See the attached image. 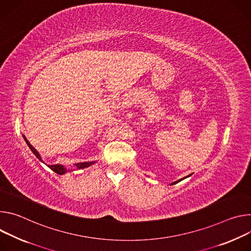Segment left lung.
Segmentation results:
<instances>
[{
  "label": "left lung",
  "mask_w": 251,
  "mask_h": 251,
  "mask_svg": "<svg viewBox=\"0 0 251 251\" xmlns=\"http://www.w3.org/2000/svg\"><path fill=\"white\" fill-rule=\"evenodd\" d=\"M191 175H192V174H191ZM191 175H188L187 176H184V177H182V178H180V179H178V180H176V181H174V182H172V183H171V185H174V184H176V183H177V182L181 181L182 179H184V178H186V177H189Z\"/></svg>",
  "instance_id": "8db88e82"
}]
</instances>
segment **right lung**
<instances>
[{
    "label": "right lung",
    "mask_w": 251,
    "mask_h": 251,
    "mask_svg": "<svg viewBox=\"0 0 251 251\" xmlns=\"http://www.w3.org/2000/svg\"><path fill=\"white\" fill-rule=\"evenodd\" d=\"M23 137H24V140H25V144L27 145V147L30 148V150L32 151V152L37 156V158L40 160V161H42V162H44V160L42 159V156H41V154L38 152V151L29 143V141L26 140V137L25 136V135H23ZM45 163V162H44ZM94 163H96V161H85V162H78V163H75V170H81V169H86V168H89V166H91L92 164H94ZM46 164V163H45ZM48 165V164H47ZM48 168H50L52 172H54V173H57L58 175H64V174H66V173H68V172H73V170H68L66 166H64L63 164H52V165H48Z\"/></svg>",
    "instance_id": "add662e5"
}]
</instances>
